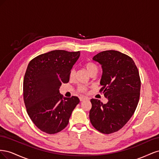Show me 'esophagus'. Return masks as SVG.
Masks as SVG:
<instances>
[{
  "label": "esophagus",
  "instance_id": "34e87169",
  "mask_svg": "<svg viewBox=\"0 0 159 159\" xmlns=\"http://www.w3.org/2000/svg\"><path fill=\"white\" fill-rule=\"evenodd\" d=\"M80 102H84V100H86V99H88L87 98L85 97H84V96H81V97L80 98Z\"/></svg>",
  "mask_w": 159,
  "mask_h": 159
}]
</instances>
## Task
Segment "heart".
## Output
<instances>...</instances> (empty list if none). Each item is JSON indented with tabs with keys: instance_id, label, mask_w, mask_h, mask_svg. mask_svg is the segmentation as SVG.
Returning a JSON list of instances; mask_svg holds the SVG:
<instances>
[{
	"instance_id": "obj_1",
	"label": "heart",
	"mask_w": 159,
	"mask_h": 159,
	"mask_svg": "<svg viewBox=\"0 0 159 159\" xmlns=\"http://www.w3.org/2000/svg\"><path fill=\"white\" fill-rule=\"evenodd\" d=\"M85 67L89 74H93V73H98V67L95 64H94L93 62H91V61L88 62V63L85 64ZM74 74H75V70L74 69H72L70 71V78H73ZM78 89L80 91H83L84 92V91H85L87 90V88H86L85 86H80Z\"/></svg>"
}]
</instances>
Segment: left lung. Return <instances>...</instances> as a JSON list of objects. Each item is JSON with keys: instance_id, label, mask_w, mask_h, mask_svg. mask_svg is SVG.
Listing matches in <instances>:
<instances>
[{"instance_id": "1", "label": "left lung", "mask_w": 159, "mask_h": 159, "mask_svg": "<svg viewBox=\"0 0 159 159\" xmlns=\"http://www.w3.org/2000/svg\"><path fill=\"white\" fill-rule=\"evenodd\" d=\"M93 60L102 65L99 91L108 102L103 104L100 100L91 99L90 121L99 132L113 133L121 129L134 113L140 97V76L131 57L120 52L103 51Z\"/></svg>"}]
</instances>
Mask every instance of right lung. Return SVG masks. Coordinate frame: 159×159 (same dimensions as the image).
<instances>
[{
    "label": "right lung",
    "mask_w": 159,
    "mask_h": 159,
    "mask_svg": "<svg viewBox=\"0 0 159 159\" xmlns=\"http://www.w3.org/2000/svg\"><path fill=\"white\" fill-rule=\"evenodd\" d=\"M80 56V51L53 50L28 64L23 82L24 102L32 122L43 132L55 134L63 130L80 103L76 96L64 98L59 91L61 84L69 81Z\"/></svg>",
    "instance_id": "add662e5"
}]
</instances>
